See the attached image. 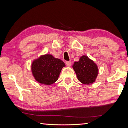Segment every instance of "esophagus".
Returning <instances> with one entry per match:
<instances>
[{
	"mask_svg": "<svg viewBox=\"0 0 128 128\" xmlns=\"http://www.w3.org/2000/svg\"><path fill=\"white\" fill-rule=\"evenodd\" d=\"M70 64H71V62H70V61H66V64L67 66H70Z\"/></svg>",
	"mask_w": 128,
	"mask_h": 128,
	"instance_id": "34e87169",
	"label": "esophagus"
}]
</instances>
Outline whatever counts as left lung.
I'll return each instance as SVG.
<instances>
[{
	"mask_svg": "<svg viewBox=\"0 0 128 128\" xmlns=\"http://www.w3.org/2000/svg\"><path fill=\"white\" fill-rule=\"evenodd\" d=\"M78 80L84 84H92L98 74L97 65L86 56H82L73 66Z\"/></svg>",
	"mask_w": 128,
	"mask_h": 128,
	"instance_id": "obj_1",
	"label": "left lung"
}]
</instances>
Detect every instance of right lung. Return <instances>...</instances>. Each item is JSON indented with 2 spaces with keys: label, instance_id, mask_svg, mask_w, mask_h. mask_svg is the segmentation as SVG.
<instances>
[{
  "label": "right lung",
  "instance_id": "add662e5",
  "mask_svg": "<svg viewBox=\"0 0 128 128\" xmlns=\"http://www.w3.org/2000/svg\"><path fill=\"white\" fill-rule=\"evenodd\" d=\"M64 62L59 58H56L51 54L40 56L34 60L31 69L35 80L45 85H50L58 80Z\"/></svg>",
  "mask_w": 128,
  "mask_h": 128
}]
</instances>
